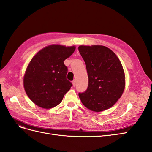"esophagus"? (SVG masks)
Returning a JSON list of instances; mask_svg holds the SVG:
<instances>
[{
  "label": "esophagus",
  "instance_id": "obj_1",
  "mask_svg": "<svg viewBox=\"0 0 152 152\" xmlns=\"http://www.w3.org/2000/svg\"><path fill=\"white\" fill-rule=\"evenodd\" d=\"M72 84H73V86H74V87L76 86V80H73L72 81Z\"/></svg>",
  "mask_w": 152,
  "mask_h": 152
}]
</instances>
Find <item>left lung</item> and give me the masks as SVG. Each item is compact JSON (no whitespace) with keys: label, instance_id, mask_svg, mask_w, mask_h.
Masks as SVG:
<instances>
[{"label":"left lung","instance_id":"left-lung-1","mask_svg":"<svg viewBox=\"0 0 152 152\" xmlns=\"http://www.w3.org/2000/svg\"><path fill=\"white\" fill-rule=\"evenodd\" d=\"M79 50L86 63L89 79L87 90L79 94L81 102L95 112L111 108L125 89V73L121 61L113 51L103 45H79Z\"/></svg>","mask_w":152,"mask_h":152}]
</instances>
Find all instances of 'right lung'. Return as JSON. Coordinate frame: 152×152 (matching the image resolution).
Here are the masks:
<instances>
[{
	"mask_svg": "<svg viewBox=\"0 0 152 152\" xmlns=\"http://www.w3.org/2000/svg\"><path fill=\"white\" fill-rule=\"evenodd\" d=\"M76 47L52 44L44 48L32 58L23 77L27 96L38 107L49 109L56 107L70 89L66 79L68 68L64 61Z\"/></svg>",
	"mask_w": 152,
	"mask_h": 152,
	"instance_id": "1",
	"label": "right lung"
}]
</instances>
